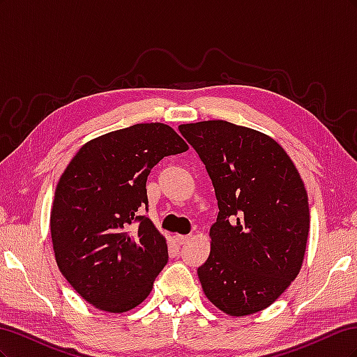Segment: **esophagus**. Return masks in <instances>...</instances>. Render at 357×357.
<instances>
[{"label": "esophagus", "mask_w": 357, "mask_h": 357, "mask_svg": "<svg viewBox=\"0 0 357 357\" xmlns=\"http://www.w3.org/2000/svg\"><path fill=\"white\" fill-rule=\"evenodd\" d=\"M174 238H176V241H177L178 244H185V243H188V241H189L190 235H176Z\"/></svg>", "instance_id": "1"}]
</instances>
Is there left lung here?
I'll use <instances>...</instances> for the list:
<instances>
[{"label":"left lung","mask_w":357,"mask_h":357,"mask_svg":"<svg viewBox=\"0 0 357 357\" xmlns=\"http://www.w3.org/2000/svg\"><path fill=\"white\" fill-rule=\"evenodd\" d=\"M178 129L207 168L219 205L210 255L198 268L204 294L226 314H255L280 298L304 262V181L286 150L256 129L226 121Z\"/></svg>","instance_id":"obj_1"}]
</instances>
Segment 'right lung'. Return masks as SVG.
Instances as JSON below:
<instances>
[{"mask_svg": "<svg viewBox=\"0 0 357 357\" xmlns=\"http://www.w3.org/2000/svg\"><path fill=\"white\" fill-rule=\"evenodd\" d=\"M188 149L165 123H137L83 144L62 172L50 210L53 253L62 275L92 307L125 312L152 291L168 245L153 222L137 213L147 205L152 168Z\"/></svg>", "mask_w": 357, "mask_h": 357, "instance_id": "1", "label": "right lung"}]
</instances>
